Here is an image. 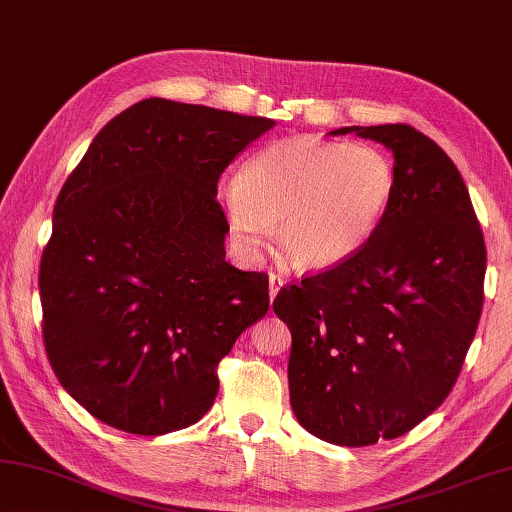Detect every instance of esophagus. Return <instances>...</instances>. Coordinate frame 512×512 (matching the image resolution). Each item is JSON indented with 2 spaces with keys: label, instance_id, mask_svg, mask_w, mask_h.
Wrapping results in <instances>:
<instances>
[{
  "label": "esophagus",
  "instance_id": "obj_1",
  "mask_svg": "<svg viewBox=\"0 0 512 512\" xmlns=\"http://www.w3.org/2000/svg\"><path fill=\"white\" fill-rule=\"evenodd\" d=\"M284 286V280L280 275H268V297H271V304H273V300H275V295L280 293V288Z\"/></svg>",
  "mask_w": 512,
  "mask_h": 512
}]
</instances>
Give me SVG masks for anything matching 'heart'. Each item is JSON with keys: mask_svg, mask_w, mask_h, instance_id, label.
I'll return each mask as SVG.
<instances>
[{"mask_svg": "<svg viewBox=\"0 0 512 512\" xmlns=\"http://www.w3.org/2000/svg\"><path fill=\"white\" fill-rule=\"evenodd\" d=\"M394 167L369 145L300 136L250 156L221 190L232 237L259 257L273 237L297 271H329L374 237L394 197Z\"/></svg>", "mask_w": 512, "mask_h": 512, "instance_id": "heart-1", "label": "heart"}]
</instances>
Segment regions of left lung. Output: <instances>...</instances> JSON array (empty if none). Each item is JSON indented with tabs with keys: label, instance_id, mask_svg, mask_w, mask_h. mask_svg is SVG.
I'll return each instance as SVG.
<instances>
[{
	"label": "left lung",
	"instance_id": "1",
	"mask_svg": "<svg viewBox=\"0 0 512 512\" xmlns=\"http://www.w3.org/2000/svg\"><path fill=\"white\" fill-rule=\"evenodd\" d=\"M394 154V197L349 262L277 293L293 414L322 441L396 439L452 392L483 306L486 244L457 165L410 125L340 127Z\"/></svg>",
	"mask_w": 512,
	"mask_h": 512
}]
</instances>
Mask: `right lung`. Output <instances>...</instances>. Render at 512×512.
Wrapping results in <instances>:
<instances>
[{
  "instance_id": "right-lung-1",
  "label": "right lung",
  "mask_w": 512,
  "mask_h": 512,
  "mask_svg": "<svg viewBox=\"0 0 512 512\" xmlns=\"http://www.w3.org/2000/svg\"><path fill=\"white\" fill-rule=\"evenodd\" d=\"M275 125L165 98L111 118L62 185L40 264L60 385L116 430L197 423L217 365L268 311L266 273L226 262L221 172Z\"/></svg>"
}]
</instances>
